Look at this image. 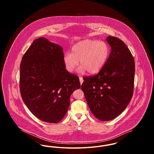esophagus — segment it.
<instances>
[{"label": "esophagus", "mask_w": 154, "mask_h": 154, "mask_svg": "<svg viewBox=\"0 0 154 154\" xmlns=\"http://www.w3.org/2000/svg\"><path fill=\"white\" fill-rule=\"evenodd\" d=\"M79 79H80V84H82V82H83V81H84V80H83L82 77H79Z\"/></svg>", "instance_id": "esophagus-1"}]
</instances>
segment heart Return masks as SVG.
Masks as SVG:
<instances>
[{"instance_id": "obj_1", "label": "heart", "mask_w": 154, "mask_h": 154, "mask_svg": "<svg viewBox=\"0 0 154 154\" xmlns=\"http://www.w3.org/2000/svg\"><path fill=\"white\" fill-rule=\"evenodd\" d=\"M109 45L103 41L86 39L80 41L72 48V53L66 52L63 56V63L66 70L72 73L79 65V72L87 71L91 74L99 73L110 56Z\"/></svg>"}]
</instances>
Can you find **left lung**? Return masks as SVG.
Segmentation results:
<instances>
[{"label": "left lung", "instance_id": "left-lung-1", "mask_svg": "<svg viewBox=\"0 0 154 154\" xmlns=\"http://www.w3.org/2000/svg\"><path fill=\"white\" fill-rule=\"evenodd\" d=\"M110 56L96 75L83 77L81 89L94 116L106 121L117 117L133 94L135 64L131 52L116 37L108 36Z\"/></svg>", "mask_w": 154, "mask_h": 154}]
</instances>
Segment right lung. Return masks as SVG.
Returning <instances> with one entry per match:
<instances>
[{"mask_svg": "<svg viewBox=\"0 0 154 154\" xmlns=\"http://www.w3.org/2000/svg\"><path fill=\"white\" fill-rule=\"evenodd\" d=\"M62 48L44 37L35 40L22 57L20 85L22 100L39 119L58 123L65 117L70 97L80 88L79 77L66 70Z\"/></svg>", "mask_w": 154, "mask_h": 154, "instance_id": "1", "label": "right lung"}]
</instances>
